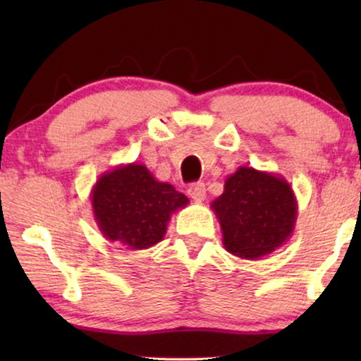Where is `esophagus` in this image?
<instances>
[{"mask_svg": "<svg viewBox=\"0 0 361 361\" xmlns=\"http://www.w3.org/2000/svg\"><path fill=\"white\" fill-rule=\"evenodd\" d=\"M187 192H189V195L192 197V199L197 200V202H202L207 195V187H205L204 182H195V184H192L189 187V190H187Z\"/></svg>", "mask_w": 361, "mask_h": 361, "instance_id": "34e87169", "label": "esophagus"}]
</instances>
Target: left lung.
<instances>
[{"label": "left lung", "mask_w": 361, "mask_h": 361, "mask_svg": "<svg viewBox=\"0 0 361 361\" xmlns=\"http://www.w3.org/2000/svg\"><path fill=\"white\" fill-rule=\"evenodd\" d=\"M224 246L241 259L273 253L294 233L298 200L283 176L241 166L226 177L224 194L212 202Z\"/></svg>", "instance_id": "left-lung-1"}]
</instances>
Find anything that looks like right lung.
Returning a JSON list of instances; mask_svg holds the SVG:
<instances>
[{
    "label": "right lung",
    "mask_w": 361,
    "mask_h": 361,
    "mask_svg": "<svg viewBox=\"0 0 361 361\" xmlns=\"http://www.w3.org/2000/svg\"><path fill=\"white\" fill-rule=\"evenodd\" d=\"M93 219L108 241L146 250L164 238L167 224L189 199L157 180L145 164L130 162L103 172L90 192Z\"/></svg>",
    "instance_id": "1"
}]
</instances>
